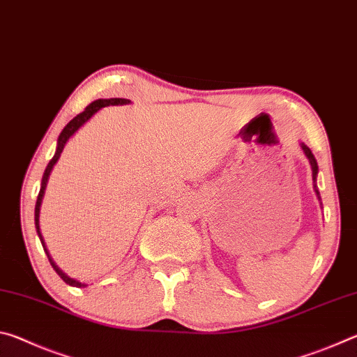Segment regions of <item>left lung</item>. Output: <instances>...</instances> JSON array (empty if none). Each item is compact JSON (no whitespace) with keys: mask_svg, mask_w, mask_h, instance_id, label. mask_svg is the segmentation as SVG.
Returning a JSON list of instances; mask_svg holds the SVG:
<instances>
[{"mask_svg":"<svg viewBox=\"0 0 357 357\" xmlns=\"http://www.w3.org/2000/svg\"><path fill=\"white\" fill-rule=\"evenodd\" d=\"M301 148H302V151H304L305 157H307V159H309V162H310V167H312V176H313V189H315V193H317V197H318V200H319V204H321V197H319V192H318V187H317V174H318V164H317V159H315V155L312 154V151H310V148H309V146H307V144L301 143Z\"/></svg>","mask_w":357,"mask_h":357,"instance_id":"1","label":"left lung"}]
</instances>
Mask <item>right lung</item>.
Listing matches in <instances>:
<instances>
[{"instance_id":"add662e5","label":"right lung","mask_w":357,"mask_h":357,"mask_svg":"<svg viewBox=\"0 0 357 357\" xmlns=\"http://www.w3.org/2000/svg\"><path fill=\"white\" fill-rule=\"evenodd\" d=\"M130 104L129 99H121V98H113V99H98L94 100L89 104L86 108H84V112H82L80 114H77V116L69 121L68 124H66V128L61 130V134H59L58 137V143H56V151H55V155L52 157V160L48 162V165L45 168L44 172V176H42V181H40V190H39V195H38V202H36V208H34V223H36V231H38V236L40 239L42 243V247H44V252L47 253L48 257V261H50L52 268L56 271V274L61 277V279L68 283V285L70 287H77V288H84L88 287L86 283L83 282H78L75 279H72V277H69L68 274H64L61 269L58 268L56 263L53 261V258L50 257V253H48L47 250V245H45V241L44 238H42V233H40V227H39V214H40V204H42V200H44V195H45V189H47V183H48V178H50V173L53 170V167L56 165V162L59 157H61V153L63 149L66 146V143L69 142V138L75 134V132L82 128L83 124H86L89 119H91L96 113H98L100 108L104 107H108V105H128Z\"/></svg>"}]
</instances>
